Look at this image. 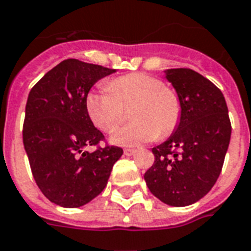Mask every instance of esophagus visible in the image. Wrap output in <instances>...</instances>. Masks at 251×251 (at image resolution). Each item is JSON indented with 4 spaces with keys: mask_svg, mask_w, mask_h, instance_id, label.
Returning a JSON list of instances; mask_svg holds the SVG:
<instances>
[{
    "mask_svg": "<svg viewBox=\"0 0 251 251\" xmlns=\"http://www.w3.org/2000/svg\"><path fill=\"white\" fill-rule=\"evenodd\" d=\"M124 154H125L126 156H131L135 154V150H134V149H125V150H124Z\"/></svg>",
    "mask_w": 251,
    "mask_h": 251,
    "instance_id": "esophagus-1",
    "label": "esophagus"
}]
</instances>
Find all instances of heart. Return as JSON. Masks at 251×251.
Wrapping results in <instances>:
<instances>
[{"mask_svg":"<svg viewBox=\"0 0 251 251\" xmlns=\"http://www.w3.org/2000/svg\"><path fill=\"white\" fill-rule=\"evenodd\" d=\"M131 124L116 130L110 142L118 146H138L171 135L179 125L180 100L176 92L164 87L151 75L134 72L120 76L85 99L91 121L104 133H110L124 120V108L131 106Z\"/></svg>","mask_w":251,"mask_h":251,"instance_id":"1","label":"heart"}]
</instances>
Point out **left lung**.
<instances>
[{
	"instance_id": "8db88e82",
	"label": "left lung",
	"mask_w": 251,
	"mask_h": 251,
	"mask_svg": "<svg viewBox=\"0 0 251 251\" xmlns=\"http://www.w3.org/2000/svg\"><path fill=\"white\" fill-rule=\"evenodd\" d=\"M180 100L179 125L152 149L145 174L150 192L171 206H187L209 192L220 176L232 126L223 92L188 68L164 71Z\"/></svg>"
}]
</instances>
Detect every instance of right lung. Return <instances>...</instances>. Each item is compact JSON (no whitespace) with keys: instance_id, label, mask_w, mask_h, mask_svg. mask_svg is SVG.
Instances as JSON below:
<instances>
[{"instance_id":"add662e5","label":"right lung","mask_w":251,"mask_h":251,"mask_svg":"<svg viewBox=\"0 0 251 251\" xmlns=\"http://www.w3.org/2000/svg\"><path fill=\"white\" fill-rule=\"evenodd\" d=\"M116 70L67 59L49 71L28 93L24 146L32 176L50 201L79 208L104 191L124 151L105 147L89 152L104 138L88 116L85 99L97 81Z\"/></svg>"}]
</instances>
